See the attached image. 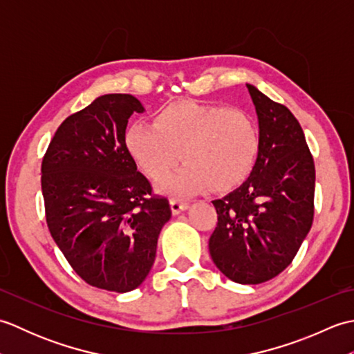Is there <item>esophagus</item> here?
<instances>
[{
  "label": "esophagus",
  "mask_w": 354,
  "mask_h": 354,
  "mask_svg": "<svg viewBox=\"0 0 354 354\" xmlns=\"http://www.w3.org/2000/svg\"><path fill=\"white\" fill-rule=\"evenodd\" d=\"M187 208H189V202H187V201H181V199H171L170 201V209H171L173 214H179Z\"/></svg>",
  "instance_id": "1"
}]
</instances>
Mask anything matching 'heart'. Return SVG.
Returning <instances> with one entry per match:
<instances>
[{"label": "heart", "instance_id": "1", "mask_svg": "<svg viewBox=\"0 0 354 354\" xmlns=\"http://www.w3.org/2000/svg\"><path fill=\"white\" fill-rule=\"evenodd\" d=\"M127 153L152 181L171 196L194 194L212 184L228 190L243 183L260 152V131L243 109L198 102H176L156 111L153 124L135 123L124 135Z\"/></svg>", "mask_w": 354, "mask_h": 354}]
</instances>
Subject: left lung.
<instances>
[{
	"label": "left lung",
	"instance_id": "obj_1",
	"mask_svg": "<svg viewBox=\"0 0 354 354\" xmlns=\"http://www.w3.org/2000/svg\"><path fill=\"white\" fill-rule=\"evenodd\" d=\"M246 86L259 118L260 152L246 181L213 201L217 227L208 250L230 280L260 284L290 265L310 231L315 164L292 112Z\"/></svg>",
	"mask_w": 354,
	"mask_h": 354
}]
</instances>
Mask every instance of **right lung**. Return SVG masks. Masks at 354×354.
I'll list each match as a JSON object with an SVG mask.
<instances>
[{
    "mask_svg": "<svg viewBox=\"0 0 354 354\" xmlns=\"http://www.w3.org/2000/svg\"><path fill=\"white\" fill-rule=\"evenodd\" d=\"M142 111L131 94L97 97L59 126L41 169L53 240L82 280L117 293L146 280L171 217L124 146L127 120Z\"/></svg>",
    "mask_w": 354,
    "mask_h": 354,
    "instance_id": "right-lung-1",
    "label": "right lung"
}]
</instances>
